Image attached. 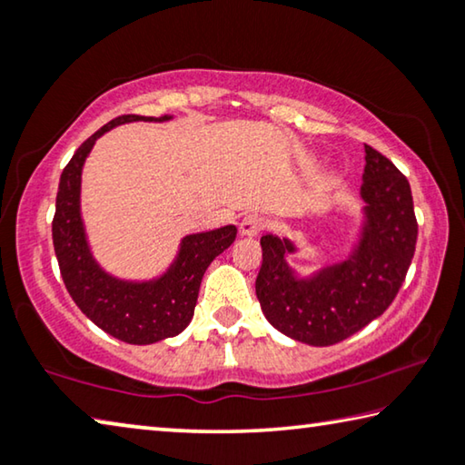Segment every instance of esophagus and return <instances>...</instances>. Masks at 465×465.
Wrapping results in <instances>:
<instances>
[{"mask_svg": "<svg viewBox=\"0 0 465 465\" xmlns=\"http://www.w3.org/2000/svg\"><path fill=\"white\" fill-rule=\"evenodd\" d=\"M264 217L258 215V213H248L246 217L240 222V233L242 235H248V238H254V235L261 233L264 230Z\"/></svg>", "mask_w": 465, "mask_h": 465, "instance_id": "34e87169", "label": "esophagus"}]
</instances>
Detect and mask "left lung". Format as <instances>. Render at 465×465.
Wrapping results in <instances>:
<instances>
[{
    "mask_svg": "<svg viewBox=\"0 0 465 465\" xmlns=\"http://www.w3.org/2000/svg\"><path fill=\"white\" fill-rule=\"evenodd\" d=\"M365 162L357 240L341 261L302 274L289 264L299 252L293 240L261 238L256 297L264 318L297 342L330 346L359 332L390 308L412 262L419 225L411 184L369 145Z\"/></svg>",
    "mask_w": 465,
    "mask_h": 465,
    "instance_id": "8db88e82",
    "label": "left lung"
}]
</instances>
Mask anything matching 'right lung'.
Masks as SVG:
<instances>
[{"mask_svg": "<svg viewBox=\"0 0 465 465\" xmlns=\"http://www.w3.org/2000/svg\"><path fill=\"white\" fill-rule=\"evenodd\" d=\"M172 116L123 114L77 147L59 180L53 219V246L69 295L94 324L129 344H153L178 336L191 324L204 271L235 240V225L188 233L174 261L145 281L110 274L94 258L82 217V172L92 147L110 129L124 123H163Z\"/></svg>", "mask_w": 465, "mask_h": 465, "instance_id": "obj_1", "label": "right lung"}]
</instances>
